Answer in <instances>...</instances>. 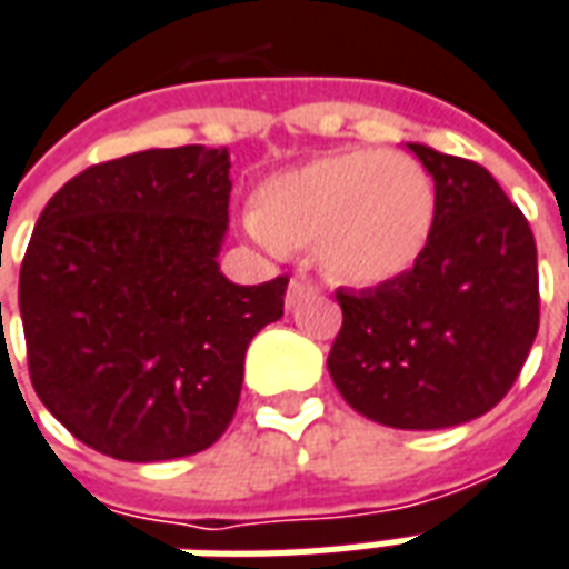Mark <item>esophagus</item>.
<instances>
[{"instance_id": "34e87169", "label": "esophagus", "mask_w": 569, "mask_h": 569, "mask_svg": "<svg viewBox=\"0 0 569 569\" xmlns=\"http://www.w3.org/2000/svg\"><path fill=\"white\" fill-rule=\"evenodd\" d=\"M310 292H313V283H310V280H305V277H292L289 292H286V307H296L298 301L305 296H310Z\"/></svg>"}]
</instances>
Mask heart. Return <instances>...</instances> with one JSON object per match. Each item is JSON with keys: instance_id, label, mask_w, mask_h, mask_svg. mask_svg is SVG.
Wrapping results in <instances>:
<instances>
[{"instance_id": "b5f03b06", "label": "heart", "mask_w": 569, "mask_h": 569, "mask_svg": "<svg viewBox=\"0 0 569 569\" xmlns=\"http://www.w3.org/2000/svg\"><path fill=\"white\" fill-rule=\"evenodd\" d=\"M437 226L435 180L398 150L352 147L286 168L252 196L264 250H310L328 283L377 289L410 273Z\"/></svg>"}]
</instances>
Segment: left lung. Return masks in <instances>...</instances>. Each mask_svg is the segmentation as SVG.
I'll return each mask as SVG.
<instances>
[{
	"label": "left lung",
	"instance_id": "left-lung-1",
	"mask_svg": "<svg viewBox=\"0 0 569 569\" xmlns=\"http://www.w3.org/2000/svg\"><path fill=\"white\" fill-rule=\"evenodd\" d=\"M407 147L435 178V238L398 280L340 289L328 373L370 422L440 431L488 413L519 377L540 328L537 243L486 168Z\"/></svg>",
	"mask_w": 569,
	"mask_h": 569
}]
</instances>
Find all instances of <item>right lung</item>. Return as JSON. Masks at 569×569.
Returning a JSON list of instances; mask_svg holds the SVG:
<instances>
[{"label":"right lung","mask_w":569,"mask_h":569,"mask_svg":"<svg viewBox=\"0 0 569 569\" xmlns=\"http://www.w3.org/2000/svg\"><path fill=\"white\" fill-rule=\"evenodd\" d=\"M229 150H141L90 166L48 201L20 264L38 398L81 443L120 461L208 449L229 428L243 356L283 317L289 280L238 286Z\"/></svg>","instance_id":"right-lung-1"}]
</instances>
